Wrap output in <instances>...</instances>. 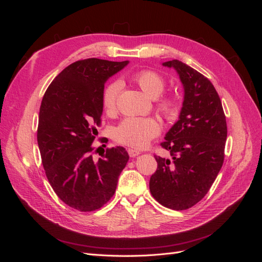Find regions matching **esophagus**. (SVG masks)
I'll return each instance as SVG.
<instances>
[{
    "mask_svg": "<svg viewBox=\"0 0 262 262\" xmlns=\"http://www.w3.org/2000/svg\"><path fill=\"white\" fill-rule=\"evenodd\" d=\"M128 154L130 155V157H136V156L140 155L141 152L138 149H134V148H128Z\"/></svg>",
    "mask_w": 262,
    "mask_h": 262,
    "instance_id": "34e87169",
    "label": "esophagus"
}]
</instances>
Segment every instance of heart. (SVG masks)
Returning <instances> with one entry per match:
<instances>
[{"instance_id": "heart-1", "label": "heart", "mask_w": 262, "mask_h": 262, "mask_svg": "<svg viewBox=\"0 0 262 262\" xmlns=\"http://www.w3.org/2000/svg\"><path fill=\"white\" fill-rule=\"evenodd\" d=\"M133 81L150 98H157L165 89V80L162 75L154 71H141L134 74ZM121 91V83L115 81L110 83L102 95V107L107 114H114L117 109V100ZM158 107L168 117L176 113V106L169 98H163L158 102ZM161 132V125L153 118L128 117L118 125L115 131V138L122 144L132 147L143 148L149 141L157 137Z\"/></svg>"}]
</instances>
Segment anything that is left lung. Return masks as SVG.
Returning <instances> with one entry per match:
<instances>
[{
    "label": "left lung",
    "instance_id": "8db88e82",
    "mask_svg": "<svg viewBox=\"0 0 262 262\" xmlns=\"http://www.w3.org/2000/svg\"><path fill=\"white\" fill-rule=\"evenodd\" d=\"M163 66L179 75L184 101L161 143L171 160L154 156L157 169L149 191L164 207L181 211L202 200L215 180L224 162L227 126L219 94L207 77L179 60Z\"/></svg>",
    "mask_w": 262,
    "mask_h": 262
}]
</instances>
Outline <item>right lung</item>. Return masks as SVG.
<instances>
[{
  "label": "right lung",
  "mask_w": 262,
  "mask_h": 262,
  "mask_svg": "<svg viewBox=\"0 0 262 262\" xmlns=\"http://www.w3.org/2000/svg\"><path fill=\"white\" fill-rule=\"evenodd\" d=\"M128 63L76 61L54 78L41 101L37 141L46 176L60 199L81 212L97 210L110 200L129 161L122 146L107 148L97 161L92 154L105 83Z\"/></svg>",
  "instance_id": "obj_1"
}]
</instances>
